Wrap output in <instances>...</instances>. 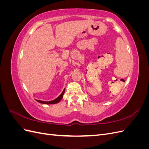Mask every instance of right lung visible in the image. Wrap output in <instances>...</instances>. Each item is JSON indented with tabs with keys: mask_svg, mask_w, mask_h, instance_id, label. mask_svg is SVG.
Returning <instances> with one entry per match:
<instances>
[{
	"mask_svg": "<svg viewBox=\"0 0 149 149\" xmlns=\"http://www.w3.org/2000/svg\"><path fill=\"white\" fill-rule=\"evenodd\" d=\"M64 93H65V89L63 91V92L61 93V94L60 95L58 96L57 98H56L55 100H52V101H40V100H37V102H40V103H42V104H56L59 102L61 99L63 97L64 95Z\"/></svg>",
	"mask_w": 149,
	"mask_h": 149,
	"instance_id": "right-lung-1",
	"label": "right lung"
}]
</instances>
